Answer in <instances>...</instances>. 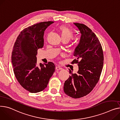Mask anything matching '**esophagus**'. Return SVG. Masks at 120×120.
<instances>
[{"label": "esophagus", "instance_id": "obj_1", "mask_svg": "<svg viewBox=\"0 0 120 120\" xmlns=\"http://www.w3.org/2000/svg\"><path fill=\"white\" fill-rule=\"evenodd\" d=\"M55 69H56V70H61V69H62L63 68H61V67H59V66H56V67H55Z\"/></svg>", "mask_w": 120, "mask_h": 120}]
</instances>
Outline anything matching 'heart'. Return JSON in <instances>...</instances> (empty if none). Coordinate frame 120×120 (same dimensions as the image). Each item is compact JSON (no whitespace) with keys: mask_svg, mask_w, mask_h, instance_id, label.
Instances as JSON below:
<instances>
[{"mask_svg":"<svg viewBox=\"0 0 120 120\" xmlns=\"http://www.w3.org/2000/svg\"><path fill=\"white\" fill-rule=\"evenodd\" d=\"M59 28L63 41H69L73 38V34L72 32L68 27L64 26H61Z\"/></svg>","mask_w":120,"mask_h":120,"instance_id":"b5f03b06","label":"heart"}]
</instances>
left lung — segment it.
Listing matches in <instances>:
<instances>
[{
  "label": "left lung",
  "mask_w": 120,
  "mask_h": 120,
  "mask_svg": "<svg viewBox=\"0 0 120 120\" xmlns=\"http://www.w3.org/2000/svg\"><path fill=\"white\" fill-rule=\"evenodd\" d=\"M81 34L79 42L74 50V59L79 70L65 81L64 91L66 94L79 98L89 94L98 82L103 66L104 56L98 38L92 31L82 23H74ZM80 61H78V60Z\"/></svg>",
  "instance_id": "1"
}]
</instances>
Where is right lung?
<instances>
[{"label": "right lung", "instance_id": "right-lung-1", "mask_svg": "<svg viewBox=\"0 0 120 120\" xmlns=\"http://www.w3.org/2000/svg\"><path fill=\"white\" fill-rule=\"evenodd\" d=\"M53 22H43L21 32L15 42L11 54L14 73L26 90L36 93L44 90L53 75L55 66L52 62L37 66V51L44 45L46 29Z\"/></svg>", "mask_w": 120, "mask_h": 120}]
</instances>
